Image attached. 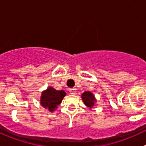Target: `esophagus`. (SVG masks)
Wrapping results in <instances>:
<instances>
[{
    "mask_svg": "<svg viewBox=\"0 0 146 146\" xmlns=\"http://www.w3.org/2000/svg\"><path fill=\"white\" fill-rule=\"evenodd\" d=\"M69 91L71 94H75L76 91H77V89L74 88H69Z\"/></svg>",
    "mask_w": 146,
    "mask_h": 146,
    "instance_id": "obj_1",
    "label": "esophagus"
}]
</instances>
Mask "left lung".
Segmentation results:
<instances>
[{"label":"left lung","instance_id":"obj_1","mask_svg":"<svg viewBox=\"0 0 146 146\" xmlns=\"http://www.w3.org/2000/svg\"><path fill=\"white\" fill-rule=\"evenodd\" d=\"M81 98L83 103L89 109H92L93 107L95 105V103L96 102V99L94 96V94L90 91H85L81 95Z\"/></svg>","mask_w":146,"mask_h":146}]
</instances>
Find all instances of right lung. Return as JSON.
<instances>
[{
    "label": "right lung",
    "instance_id": "right-lung-1",
    "mask_svg": "<svg viewBox=\"0 0 146 146\" xmlns=\"http://www.w3.org/2000/svg\"><path fill=\"white\" fill-rule=\"evenodd\" d=\"M66 95V94L64 90L57 91L54 88L50 86L42 91L40 97V104L44 108L52 113L57 109L59 104H60Z\"/></svg>",
    "mask_w": 146,
    "mask_h": 146
}]
</instances>
